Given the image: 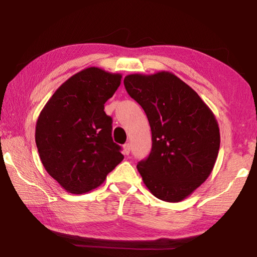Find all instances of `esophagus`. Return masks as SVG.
<instances>
[{"label":"esophagus","instance_id":"1","mask_svg":"<svg viewBox=\"0 0 257 257\" xmlns=\"http://www.w3.org/2000/svg\"><path fill=\"white\" fill-rule=\"evenodd\" d=\"M123 153H124V155H129V153H130V144H129V143H127V144L123 145Z\"/></svg>","mask_w":257,"mask_h":257}]
</instances>
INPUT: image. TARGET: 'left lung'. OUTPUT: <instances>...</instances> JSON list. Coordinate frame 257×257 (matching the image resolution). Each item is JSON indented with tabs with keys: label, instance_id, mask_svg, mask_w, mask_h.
<instances>
[{
	"label": "left lung",
	"instance_id": "left-lung-1",
	"mask_svg": "<svg viewBox=\"0 0 257 257\" xmlns=\"http://www.w3.org/2000/svg\"><path fill=\"white\" fill-rule=\"evenodd\" d=\"M125 90L145 111L152 150L137 169L152 194L180 202L211 175L220 149L213 112L198 94L171 72L128 75Z\"/></svg>",
	"mask_w": 257,
	"mask_h": 257
}]
</instances>
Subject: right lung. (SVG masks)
<instances>
[{
    "mask_svg": "<svg viewBox=\"0 0 257 257\" xmlns=\"http://www.w3.org/2000/svg\"><path fill=\"white\" fill-rule=\"evenodd\" d=\"M121 78L84 69L55 90L38 116L35 141L42 163L69 193L96 188L123 160L112 139V118L104 112Z\"/></svg>",
    "mask_w": 257,
    "mask_h": 257,
    "instance_id": "add662e5",
    "label": "right lung"
}]
</instances>
